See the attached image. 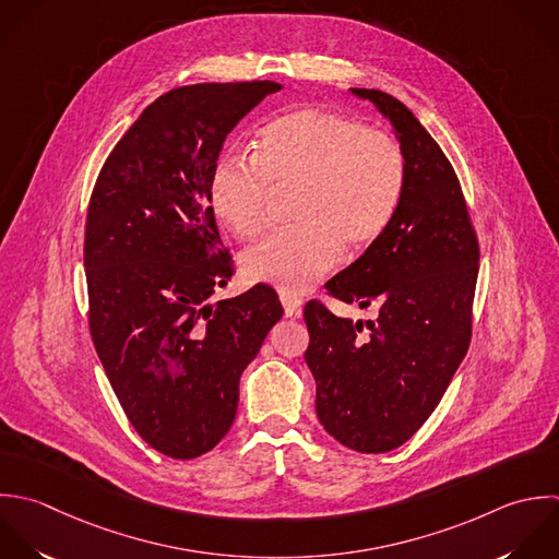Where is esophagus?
Instances as JSON below:
<instances>
[{"mask_svg": "<svg viewBox=\"0 0 559 559\" xmlns=\"http://www.w3.org/2000/svg\"><path fill=\"white\" fill-rule=\"evenodd\" d=\"M281 302L285 307L287 318H298L302 313V300L300 298H294L289 294H281Z\"/></svg>", "mask_w": 559, "mask_h": 559, "instance_id": "esophagus-1", "label": "esophagus"}]
</instances>
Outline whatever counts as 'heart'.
<instances>
[{"label":"heart","instance_id":"obj_1","mask_svg":"<svg viewBox=\"0 0 559 559\" xmlns=\"http://www.w3.org/2000/svg\"><path fill=\"white\" fill-rule=\"evenodd\" d=\"M407 160L401 143L364 121L300 108L267 123L254 158L224 154L211 174L217 219L237 237H257L276 195H294L292 230L252 246L241 263L254 283L302 294L340 261L372 248L403 202Z\"/></svg>","mask_w":559,"mask_h":559}]
</instances>
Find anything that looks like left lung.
Instances as JSON below:
<instances>
[{"label":"left lung","mask_w":559,"mask_h":559,"mask_svg":"<svg viewBox=\"0 0 559 559\" xmlns=\"http://www.w3.org/2000/svg\"><path fill=\"white\" fill-rule=\"evenodd\" d=\"M353 93L392 121L407 182L388 233L326 283L329 296L374 307L377 320L309 300L305 359L322 427L357 453H388L427 423L466 357L479 239L451 160L414 112L377 88Z\"/></svg>","instance_id":"8db88e82"}]
</instances>
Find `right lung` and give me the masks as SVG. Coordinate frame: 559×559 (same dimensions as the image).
<instances>
[{
    "mask_svg": "<svg viewBox=\"0 0 559 559\" xmlns=\"http://www.w3.org/2000/svg\"><path fill=\"white\" fill-rule=\"evenodd\" d=\"M281 88L252 80L163 93L112 147L88 200L91 340L134 431L174 460L228 433L239 377L283 318L265 283L211 302L235 265L209 198L228 132Z\"/></svg>",
    "mask_w": 559,
    "mask_h": 559,
    "instance_id": "obj_1",
    "label": "right lung"
}]
</instances>
